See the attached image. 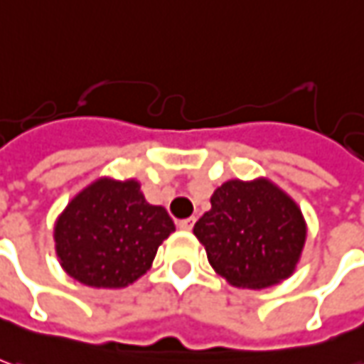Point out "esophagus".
<instances>
[{
	"mask_svg": "<svg viewBox=\"0 0 364 364\" xmlns=\"http://www.w3.org/2000/svg\"><path fill=\"white\" fill-rule=\"evenodd\" d=\"M193 225H195V217H189V219H183L177 223V227L181 229V231H191Z\"/></svg>",
	"mask_w": 364,
	"mask_h": 364,
	"instance_id": "obj_1",
	"label": "esophagus"
}]
</instances>
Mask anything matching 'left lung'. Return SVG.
I'll list each match as a JSON object with an SVG mask.
<instances>
[{
	"instance_id": "8db88e82",
	"label": "left lung",
	"mask_w": 364,
	"mask_h": 364,
	"mask_svg": "<svg viewBox=\"0 0 364 364\" xmlns=\"http://www.w3.org/2000/svg\"><path fill=\"white\" fill-rule=\"evenodd\" d=\"M193 233L229 285L265 289L295 273L306 221L295 199L271 179H229L215 189L211 209Z\"/></svg>"
}]
</instances>
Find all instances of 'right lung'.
Here are the masks:
<instances>
[{"label":"right lung","instance_id":"1","mask_svg":"<svg viewBox=\"0 0 364 364\" xmlns=\"http://www.w3.org/2000/svg\"><path fill=\"white\" fill-rule=\"evenodd\" d=\"M173 231L165 207L147 203L137 179L97 177L59 213L53 239L69 277L95 289H123L149 271Z\"/></svg>","mask_w":364,"mask_h":364}]
</instances>
